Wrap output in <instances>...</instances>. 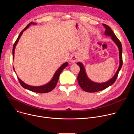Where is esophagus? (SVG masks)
<instances>
[{
	"mask_svg": "<svg viewBox=\"0 0 134 134\" xmlns=\"http://www.w3.org/2000/svg\"><path fill=\"white\" fill-rule=\"evenodd\" d=\"M77 60H78V57L77 56V55L73 54L70 57V62L72 63H75Z\"/></svg>",
	"mask_w": 134,
	"mask_h": 134,
	"instance_id": "obj_1",
	"label": "esophagus"
}]
</instances>
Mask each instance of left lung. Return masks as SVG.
<instances>
[{"label":"left lung","mask_w":134,"mask_h":134,"mask_svg":"<svg viewBox=\"0 0 134 134\" xmlns=\"http://www.w3.org/2000/svg\"><path fill=\"white\" fill-rule=\"evenodd\" d=\"M104 27L105 28V34L110 36L112 38L113 41L116 43V44L118 46L119 50V59H120V65L119 68L116 74L114 75L113 77L109 81L103 83H94L91 80H90L86 75V72L85 71V69L84 68L83 65L81 63H77V64L80 67V71L77 76V81L80 86V87L84 91L87 92H97L98 91H100L103 90L110 85H112L117 80L118 75L120 70L121 69L122 66V45L118 39L117 37L114 34L112 29L108 25L103 24Z\"/></svg>","instance_id":"obj_1"}]
</instances>
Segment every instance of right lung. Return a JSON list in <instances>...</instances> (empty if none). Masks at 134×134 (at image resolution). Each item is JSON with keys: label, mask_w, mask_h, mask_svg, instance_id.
Here are the masks:
<instances>
[{"label": "right lung", "mask_w": 134, "mask_h": 134, "mask_svg": "<svg viewBox=\"0 0 134 134\" xmlns=\"http://www.w3.org/2000/svg\"><path fill=\"white\" fill-rule=\"evenodd\" d=\"M31 24H36L35 23H33L32 22H30L20 33V35H19V36H18L17 40H16V41L15 42V43H14V45H13V59H14V51H15V46L17 44V43L18 42L19 39H20V38L21 37V36L22 35V34H23V32L27 29L29 27V26L31 25ZM68 63H64L63 65H62L61 66V67L57 70L56 71V72H55L53 77L52 79V80L49 82L48 83V84L44 85H43V86H30V85H27L25 83H24L23 81H22L20 79L18 78V81L19 82H20V84L21 85V86L24 87V88H26V89H27L31 91H32V92H36V93H48V92H49L50 91H51L52 90H53L55 87L56 86V85L57 84V83H58V80H59V75L60 74H61L62 70L66 67L68 66ZM13 69L14 70V68L13 67Z\"/></svg>", "instance_id": "right-lung-1"}]
</instances>
